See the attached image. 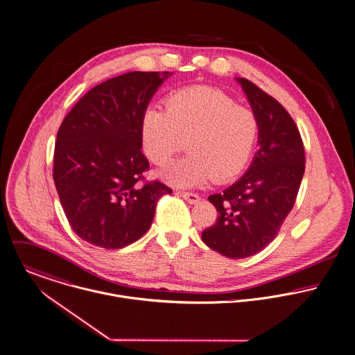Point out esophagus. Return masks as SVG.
I'll return each mask as SVG.
<instances>
[{"label":"esophagus","mask_w":355,"mask_h":355,"mask_svg":"<svg viewBox=\"0 0 355 355\" xmlns=\"http://www.w3.org/2000/svg\"><path fill=\"white\" fill-rule=\"evenodd\" d=\"M180 196L189 202V204H191V205H196V204H198L200 202V196L198 194H196V193H189V191H182L180 193Z\"/></svg>","instance_id":"esophagus-1"}]
</instances>
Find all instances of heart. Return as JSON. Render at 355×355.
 <instances>
[{
	"label": "heart",
	"mask_w": 355,
	"mask_h": 355,
	"mask_svg": "<svg viewBox=\"0 0 355 355\" xmlns=\"http://www.w3.org/2000/svg\"><path fill=\"white\" fill-rule=\"evenodd\" d=\"M165 112L147 107L140 119V141L147 158L166 165L186 139L187 155L161 172L178 187H194L211 178L226 182L248 164L259 139L257 116L220 89L189 87L165 98Z\"/></svg>",
	"instance_id": "1"
}]
</instances>
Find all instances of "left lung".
<instances>
[{"label": "left lung", "instance_id": "left-lung-1", "mask_svg": "<svg viewBox=\"0 0 355 355\" xmlns=\"http://www.w3.org/2000/svg\"><path fill=\"white\" fill-rule=\"evenodd\" d=\"M236 80L259 119V150L243 176L208 197L219 215L202 241L226 257L243 259L263 250L292 211L304 175V147L295 121L274 98Z\"/></svg>", "mask_w": 355, "mask_h": 355}]
</instances>
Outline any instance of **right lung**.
<instances>
[{
    "instance_id": "add662e5",
    "label": "right lung",
    "mask_w": 355,
    "mask_h": 355,
    "mask_svg": "<svg viewBox=\"0 0 355 355\" xmlns=\"http://www.w3.org/2000/svg\"><path fill=\"white\" fill-rule=\"evenodd\" d=\"M172 73L132 71L92 88L63 119L55 144L53 180L66 218L84 241L119 249L150 229L157 201L172 190L139 186L148 161L140 119Z\"/></svg>"
}]
</instances>
